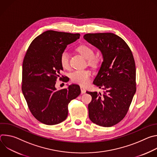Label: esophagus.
Instances as JSON below:
<instances>
[{
  "mask_svg": "<svg viewBox=\"0 0 157 157\" xmlns=\"http://www.w3.org/2000/svg\"><path fill=\"white\" fill-rule=\"evenodd\" d=\"M80 88H81V93L84 94V93H86V89H85V88H84L83 86H81V87H80Z\"/></svg>",
  "mask_w": 157,
  "mask_h": 157,
  "instance_id": "1",
  "label": "esophagus"
}]
</instances>
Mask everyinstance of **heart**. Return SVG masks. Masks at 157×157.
<instances>
[{"mask_svg":"<svg viewBox=\"0 0 157 157\" xmlns=\"http://www.w3.org/2000/svg\"><path fill=\"white\" fill-rule=\"evenodd\" d=\"M77 50L83 57L88 59L89 64L92 65L97 64L98 59L94 57V50L92 48L87 45H81L77 48ZM60 63L63 68L66 70L70 68L69 54L66 51L61 53L60 55ZM91 76V73L88 70H78L71 73L70 78L73 82L84 86L89 82Z\"/></svg>","mask_w":157,"mask_h":157,"instance_id":"b5f03b06","label":"heart"}]
</instances>
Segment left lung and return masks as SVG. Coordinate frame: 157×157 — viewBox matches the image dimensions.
I'll return each mask as SVG.
<instances>
[{"label": "left lung", "mask_w": 157, "mask_h": 157, "mask_svg": "<svg viewBox=\"0 0 157 157\" xmlns=\"http://www.w3.org/2000/svg\"><path fill=\"white\" fill-rule=\"evenodd\" d=\"M83 37L103 58L93 84L104 92H86L92 97L89 117L98 125L113 126L124 118L136 92L135 61L125 41L113 33H87Z\"/></svg>", "instance_id": "obj_1"}]
</instances>
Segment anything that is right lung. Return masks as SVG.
I'll return each mask as SVG.
<instances>
[{
    "label": "right lung",
    "instance_id": "add662e5",
    "mask_svg": "<svg viewBox=\"0 0 157 157\" xmlns=\"http://www.w3.org/2000/svg\"><path fill=\"white\" fill-rule=\"evenodd\" d=\"M79 33L48 30L31 43L22 66L21 90L32 115L47 125H55L68 116V105L81 93L80 87L71 84L57 90L55 84L63 70L60 55ZM67 78L64 82H68Z\"/></svg>",
    "mask_w": 157,
    "mask_h": 157
}]
</instances>
